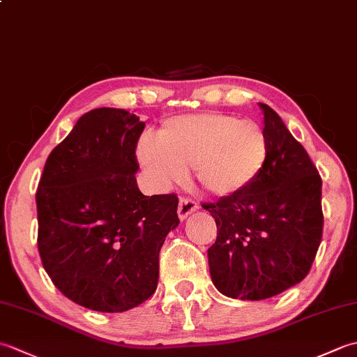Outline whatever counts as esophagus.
Segmentation results:
<instances>
[{
	"instance_id": "obj_1",
	"label": "esophagus",
	"mask_w": 357,
	"mask_h": 357,
	"mask_svg": "<svg viewBox=\"0 0 357 357\" xmlns=\"http://www.w3.org/2000/svg\"><path fill=\"white\" fill-rule=\"evenodd\" d=\"M199 208L198 202L190 199V198H181L179 199V206H178V216L181 221H184V219H187V216L193 213V211H196Z\"/></svg>"
}]
</instances>
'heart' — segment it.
I'll list each match as a JSON object with an SVG mask.
<instances>
[{"label": "heart", "instance_id": "b5f03b06", "mask_svg": "<svg viewBox=\"0 0 357 357\" xmlns=\"http://www.w3.org/2000/svg\"><path fill=\"white\" fill-rule=\"evenodd\" d=\"M268 139L255 121L224 113H196L165 119L156 144L144 139L138 161L159 188L179 184L193 167L204 190L215 196L244 192L268 162Z\"/></svg>", "mask_w": 357, "mask_h": 357}]
</instances>
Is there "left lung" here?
Listing matches in <instances>:
<instances>
[{
	"instance_id": "8db88e82",
	"label": "left lung",
	"mask_w": 357,
	"mask_h": 357,
	"mask_svg": "<svg viewBox=\"0 0 357 357\" xmlns=\"http://www.w3.org/2000/svg\"><path fill=\"white\" fill-rule=\"evenodd\" d=\"M268 162L244 192L202 204L215 218L211 280L233 299L261 301L304 279L322 239V179L305 149L267 104Z\"/></svg>"
}]
</instances>
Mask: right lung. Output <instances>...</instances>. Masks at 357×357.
<instances>
[{
  "mask_svg": "<svg viewBox=\"0 0 357 357\" xmlns=\"http://www.w3.org/2000/svg\"><path fill=\"white\" fill-rule=\"evenodd\" d=\"M144 127L123 109L90 110L50 151L38 184L43 267L95 312H127L155 293L159 250L179 224L176 195L144 196L136 184Z\"/></svg>",
  "mask_w": 357,
  "mask_h": 357,
  "instance_id": "1",
  "label": "right lung"
}]
</instances>
